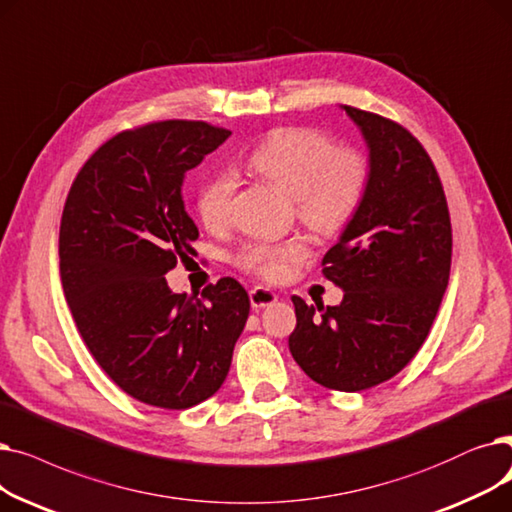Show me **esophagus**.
Masks as SVG:
<instances>
[{
  "label": "esophagus",
  "instance_id": "34e87169",
  "mask_svg": "<svg viewBox=\"0 0 512 512\" xmlns=\"http://www.w3.org/2000/svg\"><path fill=\"white\" fill-rule=\"evenodd\" d=\"M275 302H277V294H275V291H271L269 287L258 285V287H254L250 291V304H252V308H264V306H271Z\"/></svg>",
  "mask_w": 512,
  "mask_h": 512
}]
</instances>
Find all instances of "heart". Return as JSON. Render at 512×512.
I'll list each match as a JSON object with an SVG mask.
<instances>
[{"instance_id": "1", "label": "heart", "mask_w": 512, "mask_h": 512, "mask_svg": "<svg viewBox=\"0 0 512 512\" xmlns=\"http://www.w3.org/2000/svg\"><path fill=\"white\" fill-rule=\"evenodd\" d=\"M254 175L294 200L300 221L323 235L342 231L358 212L371 181L367 156L356 148H335L321 131L306 127L275 129L248 156ZM235 177L221 173L198 196V214L208 229L229 221ZM308 256L302 239L287 243L254 241L239 254V264L264 279H281L289 266Z\"/></svg>"}]
</instances>
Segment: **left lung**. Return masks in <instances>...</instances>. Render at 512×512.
<instances>
[{"label":"left lung","mask_w":512,"mask_h":512,"mask_svg":"<svg viewBox=\"0 0 512 512\" xmlns=\"http://www.w3.org/2000/svg\"><path fill=\"white\" fill-rule=\"evenodd\" d=\"M371 181L358 212L325 254L337 306L294 296L289 352L316 383L360 392L392 379L423 346L450 279L452 227L437 170L404 127L352 106Z\"/></svg>","instance_id":"8db88e82"}]
</instances>
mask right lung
I'll list each match as a JSON object with an SVG mask.
<instances>
[{"mask_svg":"<svg viewBox=\"0 0 512 512\" xmlns=\"http://www.w3.org/2000/svg\"><path fill=\"white\" fill-rule=\"evenodd\" d=\"M231 131L164 120L106 141L72 183L60 223V277L83 342L139 402L183 410L223 385L250 298L235 279L202 298L164 275L196 256L183 202L187 170Z\"/></svg>","mask_w":512,"mask_h":512,"instance_id":"add662e5","label":"right lung"}]
</instances>
